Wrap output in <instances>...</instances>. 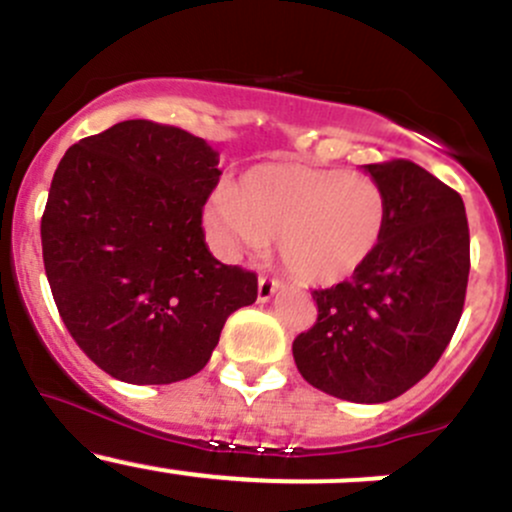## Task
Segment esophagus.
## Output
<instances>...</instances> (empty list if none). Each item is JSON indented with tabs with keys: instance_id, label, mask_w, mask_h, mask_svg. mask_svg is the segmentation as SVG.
<instances>
[{
	"instance_id": "34e87169",
	"label": "esophagus",
	"mask_w": 512,
	"mask_h": 512,
	"mask_svg": "<svg viewBox=\"0 0 512 512\" xmlns=\"http://www.w3.org/2000/svg\"><path fill=\"white\" fill-rule=\"evenodd\" d=\"M277 289H280V282L260 275V280H257V299H260V302H270V299L275 297Z\"/></svg>"
}]
</instances>
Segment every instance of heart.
Here are the masks:
<instances>
[{
  "label": "heart",
  "mask_w": 512,
  "mask_h": 512,
  "mask_svg": "<svg viewBox=\"0 0 512 512\" xmlns=\"http://www.w3.org/2000/svg\"><path fill=\"white\" fill-rule=\"evenodd\" d=\"M389 220L384 188L364 173L275 160L213 190L203 223L227 252H262L280 240L282 265L314 287L354 277L379 250Z\"/></svg>",
  "instance_id": "obj_1"
}]
</instances>
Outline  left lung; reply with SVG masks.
Masks as SVG:
<instances>
[{
    "instance_id": "1",
    "label": "left lung",
    "mask_w": 512,
    "mask_h": 512,
    "mask_svg": "<svg viewBox=\"0 0 512 512\" xmlns=\"http://www.w3.org/2000/svg\"><path fill=\"white\" fill-rule=\"evenodd\" d=\"M389 220L352 280L314 289L317 322L292 344L304 381L356 404H384L446 352L466 302L471 235L463 198L406 158L366 165Z\"/></svg>"
}]
</instances>
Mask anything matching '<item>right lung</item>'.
Masks as SVG:
<instances>
[{
  "label": "right lung",
  "mask_w": 512,
  "mask_h": 512,
  "mask_svg": "<svg viewBox=\"0 0 512 512\" xmlns=\"http://www.w3.org/2000/svg\"><path fill=\"white\" fill-rule=\"evenodd\" d=\"M218 153L183 128L121 121L66 151L41 215L56 309L91 361L126 384L198 374L257 275L210 255L203 205Z\"/></svg>",
  "instance_id": "obj_1"
}]
</instances>
